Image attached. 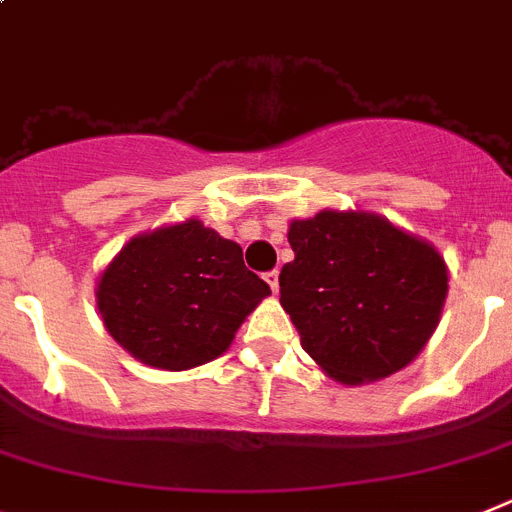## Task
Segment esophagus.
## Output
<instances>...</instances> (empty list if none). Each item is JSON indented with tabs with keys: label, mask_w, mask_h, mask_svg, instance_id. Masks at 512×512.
Segmentation results:
<instances>
[{
	"label": "esophagus",
	"mask_w": 512,
	"mask_h": 512,
	"mask_svg": "<svg viewBox=\"0 0 512 512\" xmlns=\"http://www.w3.org/2000/svg\"><path fill=\"white\" fill-rule=\"evenodd\" d=\"M264 279L269 282V287H272V292L279 290V272L277 269H272V272H266Z\"/></svg>",
	"instance_id": "obj_1"
}]
</instances>
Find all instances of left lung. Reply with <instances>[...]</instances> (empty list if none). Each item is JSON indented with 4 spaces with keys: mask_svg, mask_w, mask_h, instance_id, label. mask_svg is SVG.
I'll return each mask as SVG.
<instances>
[{
    "mask_svg": "<svg viewBox=\"0 0 512 512\" xmlns=\"http://www.w3.org/2000/svg\"><path fill=\"white\" fill-rule=\"evenodd\" d=\"M287 238L295 259L279 274V303L331 378L378 381L422 352L448 292L430 243L375 214L329 209L292 222Z\"/></svg>",
    "mask_w": 512,
    "mask_h": 512,
    "instance_id": "8db88e82",
    "label": "left lung"
}]
</instances>
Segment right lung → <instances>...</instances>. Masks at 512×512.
<instances>
[{
  "label": "right lung",
  "mask_w": 512,
  "mask_h": 512,
  "mask_svg": "<svg viewBox=\"0 0 512 512\" xmlns=\"http://www.w3.org/2000/svg\"><path fill=\"white\" fill-rule=\"evenodd\" d=\"M106 329L152 368L189 370L220 357L269 285L238 243L186 220L126 243L98 282Z\"/></svg>",
  "instance_id": "right-lung-1"
}]
</instances>
